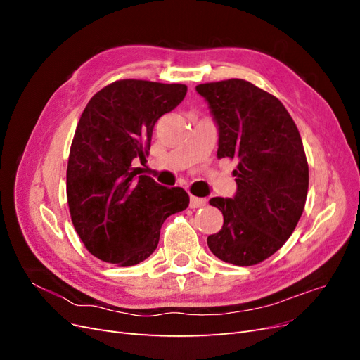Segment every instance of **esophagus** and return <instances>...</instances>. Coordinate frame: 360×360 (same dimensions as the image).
I'll return each mask as SVG.
<instances>
[{"mask_svg":"<svg viewBox=\"0 0 360 360\" xmlns=\"http://www.w3.org/2000/svg\"><path fill=\"white\" fill-rule=\"evenodd\" d=\"M205 200L204 198H198V197H193V195H191V201H189V207L191 209H200V207L205 205Z\"/></svg>","mask_w":360,"mask_h":360,"instance_id":"obj_1","label":"esophagus"}]
</instances>
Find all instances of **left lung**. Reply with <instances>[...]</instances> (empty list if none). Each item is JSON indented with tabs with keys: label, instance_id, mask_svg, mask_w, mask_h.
I'll use <instances>...</instances> for the list:
<instances>
[{
	"label": "left lung",
	"instance_id": "obj_1",
	"mask_svg": "<svg viewBox=\"0 0 360 360\" xmlns=\"http://www.w3.org/2000/svg\"><path fill=\"white\" fill-rule=\"evenodd\" d=\"M197 91L217 124V158L237 160L234 197L210 200L224 225L207 245L225 263L258 264L288 240L307 202L300 134L279 99L245 79L200 84Z\"/></svg>",
	"mask_w": 360,
	"mask_h": 360
}]
</instances>
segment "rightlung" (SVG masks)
<instances>
[{"instance_id":"1","label":"right lung","mask_w":360,"mask_h":360,"mask_svg":"<svg viewBox=\"0 0 360 360\" xmlns=\"http://www.w3.org/2000/svg\"><path fill=\"white\" fill-rule=\"evenodd\" d=\"M183 84L122 79L96 93L79 118L68 163L72 222L90 254L105 263L135 266L155 252L160 226L189 205L181 188L136 177L158 120L186 96Z\"/></svg>"}]
</instances>
